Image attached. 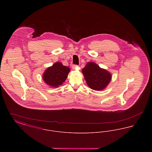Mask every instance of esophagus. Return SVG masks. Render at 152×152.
Listing matches in <instances>:
<instances>
[{"label":"esophagus","instance_id":"34e87169","mask_svg":"<svg viewBox=\"0 0 152 152\" xmlns=\"http://www.w3.org/2000/svg\"><path fill=\"white\" fill-rule=\"evenodd\" d=\"M72 67L73 69H76L77 68V66L76 65H73Z\"/></svg>","mask_w":152,"mask_h":152}]
</instances>
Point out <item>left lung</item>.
<instances>
[{
    "mask_svg": "<svg viewBox=\"0 0 152 152\" xmlns=\"http://www.w3.org/2000/svg\"><path fill=\"white\" fill-rule=\"evenodd\" d=\"M87 85L95 91H101L108 86L111 81V73L101 68L94 62H88L82 69Z\"/></svg>",
    "mask_w": 152,
    "mask_h": 152,
    "instance_id": "8db88e82",
    "label": "left lung"
}]
</instances>
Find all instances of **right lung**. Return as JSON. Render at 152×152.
<instances>
[{
  "label": "right lung",
  "instance_id": "obj_1",
  "mask_svg": "<svg viewBox=\"0 0 152 152\" xmlns=\"http://www.w3.org/2000/svg\"><path fill=\"white\" fill-rule=\"evenodd\" d=\"M69 72L70 68L68 66L63 65L60 62H56L45 70L43 79L50 87L58 88L65 81Z\"/></svg>",
  "mask_w": 152,
  "mask_h": 152
}]
</instances>
